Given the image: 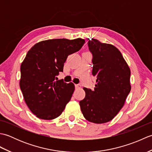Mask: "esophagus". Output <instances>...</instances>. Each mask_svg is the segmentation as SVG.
<instances>
[{
    "label": "esophagus",
    "instance_id": "esophagus-1",
    "mask_svg": "<svg viewBox=\"0 0 152 152\" xmlns=\"http://www.w3.org/2000/svg\"><path fill=\"white\" fill-rule=\"evenodd\" d=\"M75 88H76V89L81 88V85H80V84H76V85H75Z\"/></svg>",
    "mask_w": 152,
    "mask_h": 152
}]
</instances>
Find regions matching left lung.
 <instances>
[{"label": "left lung", "instance_id": "left-lung-1", "mask_svg": "<svg viewBox=\"0 0 152 152\" xmlns=\"http://www.w3.org/2000/svg\"><path fill=\"white\" fill-rule=\"evenodd\" d=\"M88 40L96 83L93 91L83 88L86 96L80 106L87 120L104 124L112 120L125 104L131 89V70L117 48L94 38Z\"/></svg>", "mask_w": 152, "mask_h": 152}]
</instances>
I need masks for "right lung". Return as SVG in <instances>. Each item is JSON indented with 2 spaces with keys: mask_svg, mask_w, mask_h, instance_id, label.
<instances>
[{
  "mask_svg": "<svg viewBox=\"0 0 152 152\" xmlns=\"http://www.w3.org/2000/svg\"><path fill=\"white\" fill-rule=\"evenodd\" d=\"M82 38L50 39L34 44L21 64L19 86L28 108L37 118L53 119L59 116L72 97L74 84L56 76L63 70L67 57L81 49Z\"/></svg>",
  "mask_w": 152,
  "mask_h": 152,
  "instance_id": "1",
  "label": "right lung"
}]
</instances>
